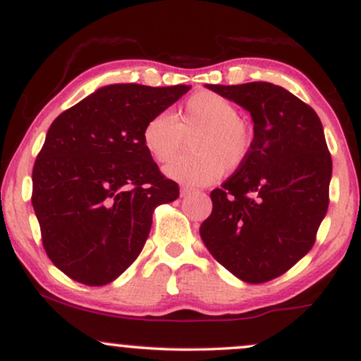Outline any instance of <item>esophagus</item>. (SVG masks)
Segmentation results:
<instances>
[{"instance_id":"1","label":"esophagus","mask_w":361,"mask_h":361,"mask_svg":"<svg viewBox=\"0 0 361 361\" xmlns=\"http://www.w3.org/2000/svg\"><path fill=\"white\" fill-rule=\"evenodd\" d=\"M192 193H195L193 188H190V186H181V190H180L181 197H188V195H192Z\"/></svg>"}]
</instances>
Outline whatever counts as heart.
<instances>
[{"instance_id": "obj_1", "label": "heart", "mask_w": 361, "mask_h": 361, "mask_svg": "<svg viewBox=\"0 0 361 361\" xmlns=\"http://www.w3.org/2000/svg\"><path fill=\"white\" fill-rule=\"evenodd\" d=\"M194 151L164 168L169 180L183 185H209L224 171H235L251 151V132L229 100L212 91H198L185 103L180 117L161 111L142 128V144L157 163H168L184 145Z\"/></svg>"}]
</instances>
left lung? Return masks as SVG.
<instances>
[{
  "mask_svg": "<svg viewBox=\"0 0 361 361\" xmlns=\"http://www.w3.org/2000/svg\"><path fill=\"white\" fill-rule=\"evenodd\" d=\"M250 111L246 161L210 193L202 241L246 283L283 275L310 251L329 205L333 161L317 114L281 86L205 85Z\"/></svg>",
  "mask_w": 361,
  "mask_h": 361,
  "instance_id": "1",
  "label": "left lung"
}]
</instances>
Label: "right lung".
Masks as SVG:
<instances>
[{"mask_svg": "<svg viewBox=\"0 0 361 361\" xmlns=\"http://www.w3.org/2000/svg\"><path fill=\"white\" fill-rule=\"evenodd\" d=\"M190 88L103 86L49 127L32 205L45 252L69 279L91 287L118 279L144 247L156 207L180 197L144 147L142 128Z\"/></svg>", "mask_w": 361, "mask_h": 361, "instance_id": "1", "label": "right lung"}]
</instances>
